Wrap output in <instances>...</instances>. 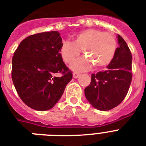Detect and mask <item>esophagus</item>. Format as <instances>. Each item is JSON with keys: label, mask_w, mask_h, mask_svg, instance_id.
Instances as JSON below:
<instances>
[{"label": "esophagus", "mask_w": 146, "mask_h": 146, "mask_svg": "<svg viewBox=\"0 0 146 146\" xmlns=\"http://www.w3.org/2000/svg\"><path fill=\"white\" fill-rule=\"evenodd\" d=\"M73 78H78L80 76V74L79 73H76V72H75V73H73Z\"/></svg>", "instance_id": "34e87169"}]
</instances>
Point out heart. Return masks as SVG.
<instances>
[{
	"mask_svg": "<svg viewBox=\"0 0 146 146\" xmlns=\"http://www.w3.org/2000/svg\"><path fill=\"white\" fill-rule=\"evenodd\" d=\"M117 46V39L113 33L89 29L76 34L73 42H63L60 52L64 61L71 64L82 50L86 57L76 61L73 68L76 70H85L92 64L97 69L109 65L115 55Z\"/></svg>",
	"mask_w": 146,
	"mask_h": 146,
	"instance_id": "1",
	"label": "heart"
}]
</instances>
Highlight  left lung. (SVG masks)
<instances>
[{"label":"left lung","mask_w":146,"mask_h":146,"mask_svg":"<svg viewBox=\"0 0 146 146\" xmlns=\"http://www.w3.org/2000/svg\"><path fill=\"white\" fill-rule=\"evenodd\" d=\"M117 42L119 47L108 70L92 74L91 83L85 89L87 100L100 111H108L119 105L131 84V52L120 35Z\"/></svg>","instance_id":"obj_1"}]
</instances>
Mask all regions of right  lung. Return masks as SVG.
Returning a JSON list of instances; mask_svg holds the SVG:
<instances>
[{
    "mask_svg": "<svg viewBox=\"0 0 146 146\" xmlns=\"http://www.w3.org/2000/svg\"><path fill=\"white\" fill-rule=\"evenodd\" d=\"M57 31L34 34L23 40L12 60V80L22 101L37 111L52 108L72 80L60 50ZM57 74H60L57 77Z\"/></svg>",
    "mask_w": 146,
    "mask_h": 146,
    "instance_id": "1",
    "label": "right lung"
}]
</instances>
